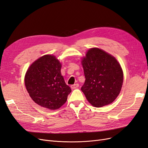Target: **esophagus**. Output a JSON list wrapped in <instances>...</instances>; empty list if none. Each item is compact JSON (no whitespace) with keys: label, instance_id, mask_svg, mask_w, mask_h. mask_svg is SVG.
Returning a JSON list of instances; mask_svg holds the SVG:
<instances>
[{"label":"esophagus","instance_id":"34e87169","mask_svg":"<svg viewBox=\"0 0 148 148\" xmlns=\"http://www.w3.org/2000/svg\"><path fill=\"white\" fill-rule=\"evenodd\" d=\"M71 88L73 89H75V88H77V87H79V84H74V85H72L71 86Z\"/></svg>","mask_w":148,"mask_h":148}]
</instances>
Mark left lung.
<instances>
[{"label": "left lung", "instance_id": "8db88e82", "mask_svg": "<svg viewBox=\"0 0 148 148\" xmlns=\"http://www.w3.org/2000/svg\"><path fill=\"white\" fill-rule=\"evenodd\" d=\"M85 77L81 88L88 101L101 108L112 103L120 93L123 74L111 55L98 48L90 49L82 60Z\"/></svg>", "mask_w": 148, "mask_h": 148}]
</instances>
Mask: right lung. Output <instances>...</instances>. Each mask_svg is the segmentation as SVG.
I'll list each match as a JSON object with an SVG mask.
<instances>
[{"mask_svg":"<svg viewBox=\"0 0 148 148\" xmlns=\"http://www.w3.org/2000/svg\"><path fill=\"white\" fill-rule=\"evenodd\" d=\"M61 68V64L55 56L46 55L35 61L27 69L25 86L38 105L56 110L67 101L71 89L66 84Z\"/></svg>","mask_w":148,"mask_h":148,"instance_id":"1","label":"right lung"}]
</instances>
